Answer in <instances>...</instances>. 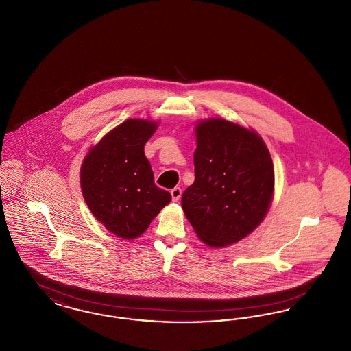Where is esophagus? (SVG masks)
Listing matches in <instances>:
<instances>
[{
    "label": "esophagus",
    "instance_id": "esophagus-1",
    "mask_svg": "<svg viewBox=\"0 0 351 351\" xmlns=\"http://www.w3.org/2000/svg\"><path fill=\"white\" fill-rule=\"evenodd\" d=\"M171 196H172V200L175 201H179L180 200V197H182V189L180 188H173L172 191H171Z\"/></svg>",
    "mask_w": 351,
    "mask_h": 351
}]
</instances>
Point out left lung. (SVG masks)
Segmentation results:
<instances>
[{"label": "left lung", "mask_w": 351, "mask_h": 351, "mask_svg": "<svg viewBox=\"0 0 351 351\" xmlns=\"http://www.w3.org/2000/svg\"><path fill=\"white\" fill-rule=\"evenodd\" d=\"M195 182L182 208L201 241L226 247L252 233L274 199L275 173L262 136L233 121L208 118L196 123Z\"/></svg>", "instance_id": "left-lung-1"}]
</instances>
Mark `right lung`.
<instances>
[{
    "label": "right lung",
    "instance_id": "add662e5",
    "mask_svg": "<svg viewBox=\"0 0 351 351\" xmlns=\"http://www.w3.org/2000/svg\"><path fill=\"white\" fill-rule=\"evenodd\" d=\"M158 121L130 118L92 146L80 168L83 197L92 215L122 239L141 237L169 204L171 195L154 183L145 145Z\"/></svg>",
    "mask_w": 351,
    "mask_h": 351
}]
</instances>
